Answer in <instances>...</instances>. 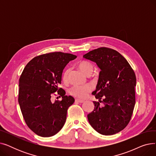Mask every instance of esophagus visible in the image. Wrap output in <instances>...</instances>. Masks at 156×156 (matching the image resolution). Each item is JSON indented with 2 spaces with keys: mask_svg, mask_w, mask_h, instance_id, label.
Masks as SVG:
<instances>
[{
  "mask_svg": "<svg viewBox=\"0 0 156 156\" xmlns=\"http://www.w3.org/2000/svg\"><path fill=\"white\" fill-rule=\"evenodd\" d=\"M75 102H78V103H83V102H84V101H83V100H80V99H75Z\"/></svg>",
  "mask_w": 156,
  "mask_h": 156,
  "instance_id": "esophagus-1",
  "label": "esophagus"
}]
</instances>
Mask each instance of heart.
<instances>
[{
	"label": "heart",
	"instance_id": "1",
	"mask_svg": "<svg viewBox=\"0 0 156 156\" xmlns=\"http://www.w3.org/2000/svg\"><path fill=\"white\" fill-rule=\"evenodd\" d=\"M78 66L79 69L86 74L87 75H90L93 71V66L92 64L87 61H82L78 63ZM69 70L66 69L63 73L62 80L64 82H66L68 81V76ZM92 87L90 85L87 84L84 85H74L73 86L70 90L69 93L73 95L78 98H84L88 92L92 90Z\"/></svg>",
	"mask_w": 156,
	"mask_h": 156
}]
</instances>
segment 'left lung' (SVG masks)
<instances>
[{"label":"left lung","instance_id":"8db88e82","mask_svg":"<svg viewBox=\"0 0 156 156\" xmlns=\"http://www.w3.org/2000/svg\"><path fill=\"white\" fill-rule=\"evenodd\" d=\"M101 69L95 90L92 94L94 109L87 115L89 123L98 133L116 134L123 129L132 118L135 104L136 76L125 57L113 49L101 47L83 56Z\"/></svg>","mask_w":156,"mask_h":156}]
</instances>
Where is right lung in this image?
Wrapping results in <instances>:
<instances>
[{"label": "right lung", "instance_id": "obj_1", "mask_svg": "<svg viewBox=\"0 0 156 156\" xmlns=\"http://www.w3.org/2000/svg\"><path fill=\"white\" fill-rule=\"evenodd\" d=\"M76 58L75 55L61 52L40 55L31 59L21 74L18 102L27 126L39 136H52L65 123L68 109L75 99L65 95L58 85L66 66ZM55 91L62 101L52 103L50 98Z\"/></svg>", "mask_w": 156, "mask_h": 156}]
</instances>
